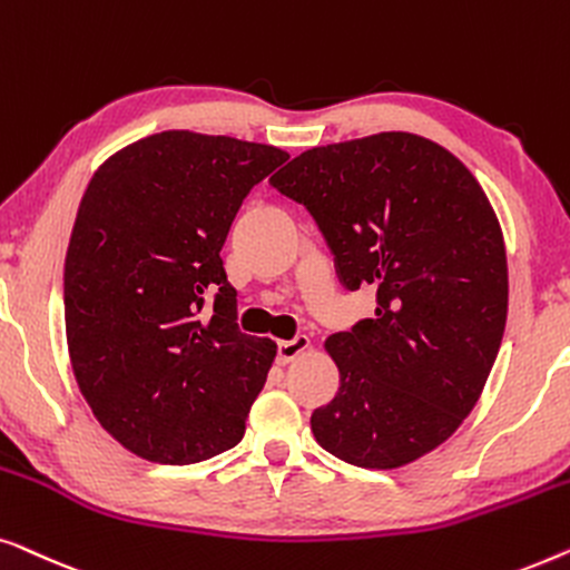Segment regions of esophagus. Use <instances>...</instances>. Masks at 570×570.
<instances>
[{
  "label": "esophagus",
  "mask_w": 570,
  "mask_h": 570,
  "mask_svg": "<svg viewBox=\"0 0 570 570\" xmlns=\"http://www.w3.org/2000/svg\"><path fill=\"white\" fill-rule=\"evenodd\" d=\"M312 341L307 338V335H296V338L292 341H282L278 343V364H288L294 362V358H299L304 351H309Z\"/></svg>",
  "instance_id": "1"
}]
</instances>
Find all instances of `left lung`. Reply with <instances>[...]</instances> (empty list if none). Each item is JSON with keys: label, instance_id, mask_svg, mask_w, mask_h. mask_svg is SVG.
<instances>
[{"label": "left lung", "instance_id": "obj_1", "mask_svg": "<svg viewBox=\"0 0 570 570\" xmlns=\"http://www.w3.org/2000/svg\"><path fill=\"white\" fill-rule=\"evenodd\" d=\"M271 183L315 216L341 282L376 288L374 317L325 341L341 390L312 434L356 468L415 462L468 419L499 354V216L452 151L407 131L312 147Z\"/></svg>", "mask_w": 570, "mask_h": 570}]
</instances>
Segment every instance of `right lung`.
I'll return each mask as SVG.
<instances>
[{
	"instance_id": "right-lung-1",
	"label": "right lung",
	"mask_w": 570,
	"mask_h": 570,
	"mask_svg": "<svg viewBox=\"0 0 570 570\" xmlns=\"http://www.w3.org/2000/svg\"><path fill=\"white\" fill-rule=\"evenodd\" d=\"M286 159L173 128L118 149L87 183L63 261L71 372L100 426L141 460L202 462L245 434L276 341L239 333L219 250L243 198Z\"/></svg>"
}]
</instances>
